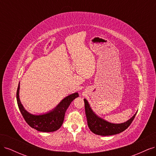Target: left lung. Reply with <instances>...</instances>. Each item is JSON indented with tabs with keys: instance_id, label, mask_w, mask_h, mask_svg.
Returning <instances> with one entry per match:
<instances>
[{
	"instance_id": "left-lung-1",
	"label": "left lung",
	"mask_w": 156,
	"mask_h": 156,
	"mask_svg": "<svg viewBox=\"0 0 156 156\" xmlns=\"http://www.w3.org/2000/svg\"><path fill=\"white\" fill-rule=\"evenodd\" d=\"M84 101L88 126L92 132L98 135L108 136L121 133L130 126L136 114V112L133 117L124 123L112 124L98 117L92 111L87 100L84 99Z\"/></svg>"
}]
</instances>
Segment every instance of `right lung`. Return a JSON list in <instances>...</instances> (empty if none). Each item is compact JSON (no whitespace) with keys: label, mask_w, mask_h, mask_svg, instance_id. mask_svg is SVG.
I'll return each instance as SVG.
<instances>
[{"label":"right lung","mask_w":156,"mask_h":156,"mask_svg":"<svg viewBox=\"0 0 156 156\" xmlns=\"http://www.w3.org/2000/svg\"><path fill=\"white\" fill-rule=\"evenodd\" d=\"M19 84L16 98L19 108L27 123L31 127L39 131L52 132L58 129L62 125L65 112L73 100L79 96L77 92L65 98L53 111L41 115H33L28 112L22 105L19 97Z\"/></svg>","instance_id":"obj_1"}]
</instances>
